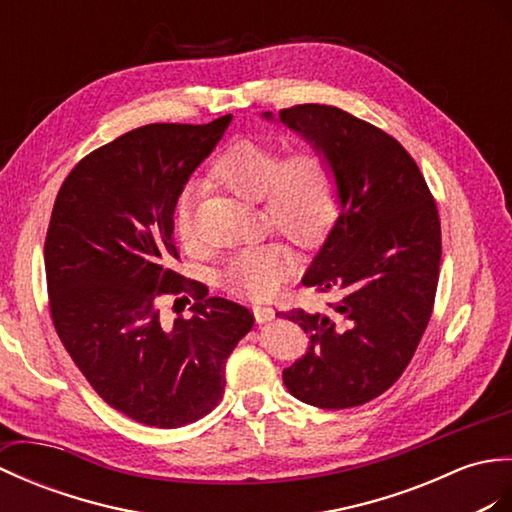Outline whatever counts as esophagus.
Segmentation results:
<instances>
[{
  "instance_id": "obj_1",
  "label": "esophagus",
  "mask_w": 512,
  "mask_h": 512,
  "mask_svg": "<svg viewBox=\"0 0 512 512\" xmlns=\"http://www.w3.org/2000/svg\"><path fill=\"white\" fill-rule=\"evenodd\" d=\"M252 311H254V317H256L258 324H267L276 317V311L271 309V306H254Z\"/></svg>"
}]
</instances>
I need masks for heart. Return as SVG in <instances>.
I'll return each instance as SVG.
<instances>
[{
  "mask_svg": "<svg viewBox=\"0 0 512 512\" xmlns=\"http://www.w3.org/2000/svg\"><path fill=\"white\" fill-rule=\"evenodd\" d=\"M212 175L243 199L260 201L267 225L287 234L295 245L311 249L331 234L342 210L337 168L326 151L304 146L282 157L276 146L241 138L214 162ZM175 232L181 241L192 238V203L184 195L175 206ZM295 267L285 241H267L236 249L223 260L219 285L241 298H269Z\"/></svg>",
  "mask_w": 512,
  "mask_h": 512,
  "instance_id": "b5f03b06",
  "label": "heart"
}]
</instances>
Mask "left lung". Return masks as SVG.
Segmentation results:
<instances>
[{"mask_svg": "<svg viewBox=\"0 0 512 512\" xmlns=\"http://www.w3.org/2000/svg\"><path fill=\"white\" fill-rule=\"evenodd\" d=\"M280 120L331 155L342 188L339 219L302 280L337 302L328 313H282L311 342L282 379L302 403L346 410L390 390L425 333L442 254L438 208L414 157L374 124L331 105H295Z\"/></svg>", "mask_w": 512, "mask_h": 512, "instance_id": "8db88e82", "label": "left lung"}]
</instances>
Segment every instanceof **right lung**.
Segmentation results:
<instances>
[{
	"label": "right lung",
	"mask_w": 512,
	"mask_h": 512,
	"mask_svg": "<svg viewBox=\"0 0 512 512\" xmlns=\"http://www.w3.org/2000/svg\"><path fill=\"white\" fill-rule=\"evenodd\" d=\"M230 120L124 133L70 170L52 208L43 252L56 333L100 399L149 427L210 414L225 361L254 326L245 306L170 269L177 199ZM166 294H192L193 320L166 325Z\"/></svg>",
	"instance_id": "right-lung-1"
}]
</instances>
